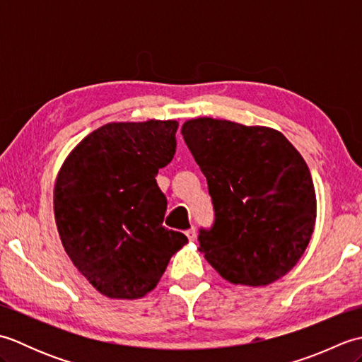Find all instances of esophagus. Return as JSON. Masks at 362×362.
Wrapping results in <instances>:
<instances>
[{"instance_id":"1","label":"esophagus","mask_w":362,"mask_h":362,"mask_svg":"<svg viewBox=\"0 0 362 362\" xmlns=\"http://www.w3.org/2000/svg\"><path fill=\"white\" fill-rule=\"evenodd\" d=\"M185 235L188 236V240H189V241H194V240H196V228H194V227H191L189 230H187Z\"/></svg>"}]
</instances>
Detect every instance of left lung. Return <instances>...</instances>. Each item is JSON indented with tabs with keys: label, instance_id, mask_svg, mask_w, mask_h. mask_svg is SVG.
<instances>
[{
	"label": "left lung",
	"instance_id": "8db88e82",
	"mask_svg": "<svg viewBox=\"0 0 362 362\" xmlns=\"http://www.w3.org/2000/svg\"><path fill=\"white\" fill-rule=\"evenodd\" d=\"M182 135L214 209L199 252L233 284L266 286L286 275L308 247L317 211L300 152L279 130L227 119H188Z\"/></svg>",
	"mask_w": 362,
	"mask_h": 362
}]
</instances>
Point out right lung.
I'll return each instance as SVG.
<instances>
[{
  "label": "right lung",
  "instance_id": "right-lung-1",
  "mask_svg": "<svg viewBox=\"0 0 362 362\" xmlns=\"http://www.w3.org/2000/svg\"><path fill=\"white\" fill-rule=\"evenodd\" d=\"M174 119L109 122L68 153L54 187V216L66 255L110 298L157 286L188 238L163 227L157 173L175 153Z\"/></svg>",
  "mask_w": 362,
  "mask_h": 362
}]
</instances>
